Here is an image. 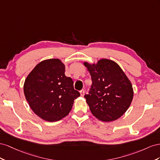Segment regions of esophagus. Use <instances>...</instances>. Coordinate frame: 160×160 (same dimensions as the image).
<instances>
[{
	"mask_svg": "<svg viewBox=\"0 0 160 160\" xmlns=\"http://www.w3.org/2000/svg\"><path fill=\"white\" fill-rule=\"evenodd\" d=\"M80 96H81V97H84V94H85V91H84V89H82V90H80Z\"/></svg>",
	"mask_w": 160,
	"mask_h": 160,
	"instance_id": "esophagus-1",
	"label": "esophagus"
}]
</instances>
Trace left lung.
Listing matches in <instances>:
<instances>
[{
  "instance_id": "1",
  "label": "left lung",
  "mask_w": 160,
  "mask_h": 160,
  "mask_svg": "<svg viewBox=\"0 0 160 160\" xmlns=\"http://www.w3.org/2000/svg\"><path fill=\"white\" fill-rule=\"evenodd\" d=\"M83 64L92 80L90 94L84 96L91 112L100 121H116L133 100L131 82L119 65L109 59H100L97 63L84 62Z\"/></svg>"
}]
</instances>
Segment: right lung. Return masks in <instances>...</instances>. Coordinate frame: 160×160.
Returning <instances> with one entry per match:
<instances>
[{
  "instance_id": "right-lung-1",
  "label": "right lung",
  "mask_w": 160,
  "mask_h": 160,
  "mask_svg": "<svg viewBox=\"0 0 160 160\" xmlns=\"http://www.w3.org/2000/svg\"><path fill=\"white\" fill-rule=\"evenodd\" d=\"M24 94L35 115L48 122L61 120L70 112L80 93L71 78L65 75V65L59 59L43 60L27 76Z\"/></svg>"
}]
</instances>
